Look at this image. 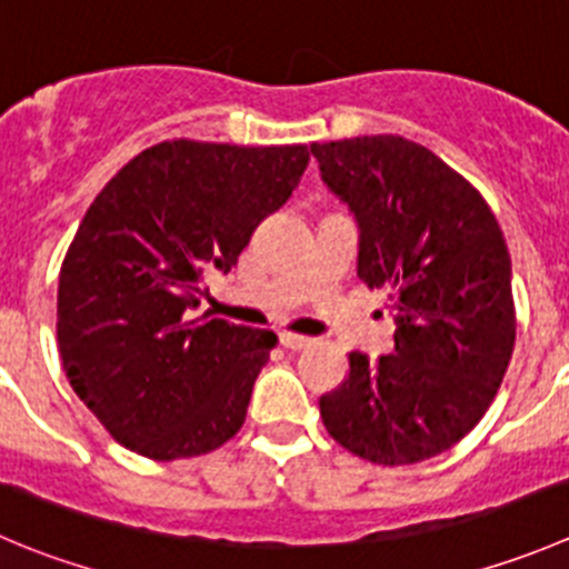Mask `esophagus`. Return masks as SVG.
I'll return each instance as SVG.
<instances>
[{"label": "esophagus", "instance_id": "34e87169", "mask_svg": "<svg viewBox=\"0 0 569 569\" xmlns=\"http://www.w3.org/2000/svg\"><path fill=\"white\" fill-rule=\"evenodd\" d=\"M280 345L289 347V350H302V347H311L313 339H308V336H300V333H280Z\"/></svg>", "mask_w": 569, "mask_h": 569}]
</instances>
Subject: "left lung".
Returning a JSON list of instances; mask_svg holds the SVG:
<instances>
[{"mask_svg":"<svg viewBox=\"0 0 569 569\" xmlns=\"http://www.w3.org/2000/svg\"><path fill=\"white\" fill-rule=\"evenodd\" d=\"M322 183L358 224V278L389 291L395 352H350L319 397L330 437L372 465L453 448L498 395L517 336L511 258L483 197L402 136L311 144Z\"/></svg>","mask_w":569,"mask_h":569,"instance_id":"obj_1","label":"left lung"}]
</instances>
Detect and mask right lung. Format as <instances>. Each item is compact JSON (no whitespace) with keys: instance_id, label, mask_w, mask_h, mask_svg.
<instances>
[{"instance_id":"obj_1","label":"right lung","mask_w":569,"mask_h":569,"mask_svg":"<svg viewBox=\"0 0 569 569\" xmlns=\"http://www.w3.org/2000/svg\"><path fill=\"white\" fill-rule=\"evenodd\" d=\"M308 147L163 141L132 158L82 217L60 267L58 347L74 395L156 461L239 433L272 330L200 322L202 272H230L306 172Z\"/></svg>"}]
</instances>
